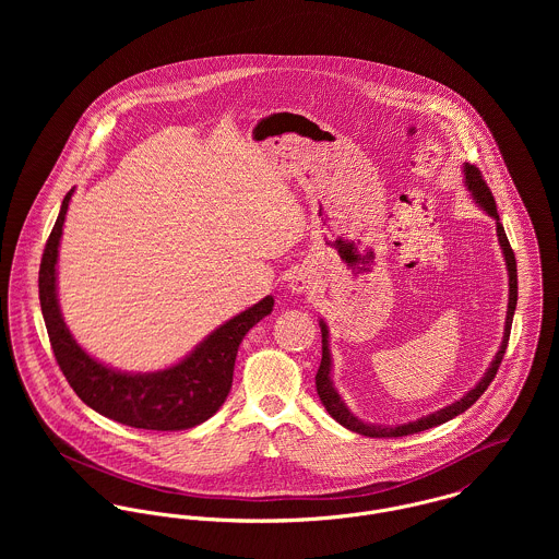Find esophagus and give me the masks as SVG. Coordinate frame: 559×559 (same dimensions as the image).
Wrapping results in <instances>:
<instances>
[{"label":"esophagus","mask_w":559,"mask_h":559,"mask_svg":"<svg viewBox=\"0 0 559 559\" xmlns=\"http://www.w3.org/2000/svg\"><path fill=\"white\" fill-rule=\"evenodd\" d=\"M314 286V277L308 271H295V275L290 277V290L297 295H306L312 293Z\"/></svg>","instance_id":"34e87169"}]
</instances>
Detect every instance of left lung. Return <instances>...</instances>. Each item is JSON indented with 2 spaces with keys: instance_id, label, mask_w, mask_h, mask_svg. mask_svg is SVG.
<instances>
[{
  "instance_id": "1",
  "label": "left lung",
  "mask_w": 559,
  "mask_h": 559,
  "mask_svg": "<svg viewBox=\"0 0 559 559\" xmlns=\"http://www.w3.org/2000/svg\"><path fill=\"white\" fill-rule=\"evenodd\" d=\"M463 171H465V185L467 189L472 191L476 204L479 209H484L497 224V239L499 245L503 249V258H506V266H508V286H510V293H508V314H506V329H503V340H501V346L495 355V359L490 361L488 370L484 372V377L479 379L478 385L474 390H469L465 396L452 404H448L445 408H439L430 415H424L415 421H408V424H402V426H377V424H366L361 421L359 417H355L348 406L344 404V400L340 399V394L335 392L333 388V381H331V353H329V329L324 324V320H320V331H322V359H320L319 372H317V392H319V399L326 413L340 421L344 428L353 430V432H359L364 437H406V435H413V432H421V430H428V428H435L439 424H445L450 421L452 417L465 413L476 400L486 392V388L490 385V381L495 379L499 366H501V359H503V353H506V346H508V340H510V329H512V319H514V310H516V297H519V282H516V258H514V251L510 247V240L506 237V230L499 222V213H497V204H495V198L488 189V185L484 182L481 174H479L476 165H469L465 163L463 165Z\"/></svg>"
}]
</instances>
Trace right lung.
<instances>
[{"label": "right lung", "mask_w": 559, "mask_h": 559, "mask_svg": "<svg viewBox=\"0 0 559 559\" xmlns=\"http://www.w3.org/2000/svg\"><path fill=\"white\" fill-rule=\"evenodd\" d=\"M73 189L45 245L38 271L40 310L58 366L75 394L96 413L144 430H187L213 417L226 402L245 333L273 312V297L217 326L182 361L157 372H120L90 357L62 319L56 293V264Z\"/></svg>", "instance_id": "add662e5"}]
</instances>
